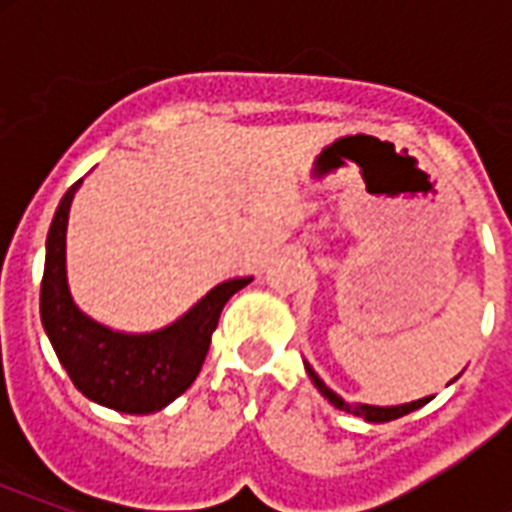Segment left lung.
Wrapping results in <instances>:
<instances>
[{"mask_svg":"<svg viewBox=\"0 0 512 512\" xmlns=\"http://www.w3.org/2000/svg\"><path fill=\"white\" fill-rule=\"evenodd\" d=\"M305 364V372H308V377H311V382L316 385V390H319L321 396L327 398L329 404L335 406V409H342V412L348 414H356V417H364L366 422H390V420H398V417H404V414L414 412V409H420V406H425L433 396H425L420 398V401H409V404H398V406H374V404H356V401H345L342 396H337L335 390L329 388L327 382L321 380L319 374L313 372V366L308 364V361H303ZM457 380V377H454ZM452 380V382H454Z\"/></svg>","mask_w":512,"mask_h":512,"instance_id":"1","label":"left lung"}]
</instances>
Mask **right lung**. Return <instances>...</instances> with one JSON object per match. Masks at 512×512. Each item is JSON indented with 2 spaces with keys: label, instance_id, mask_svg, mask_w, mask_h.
<instances>
[{
  "label": "right lung",
  "instance_id": "1",
  "mask_svg": "<svg viewBox=\"0 0 512 512\" xmlns=\"http://www.w3.org/2000/svg\"><path fill=\"white\" fill-rule=\"evenodd\" d=\"M79 185L82 180H76L60 199L47 233L39 297L42 327L60 366L82 396L114 412L154 414L191 388L225 303L247 287L252 276L217 284L180 319L156 332H122L100 324L74 303L68 289V212Z\"/></svg>",
  "mask_w": 512,
  "mask_h": 512
}]
</instances>
